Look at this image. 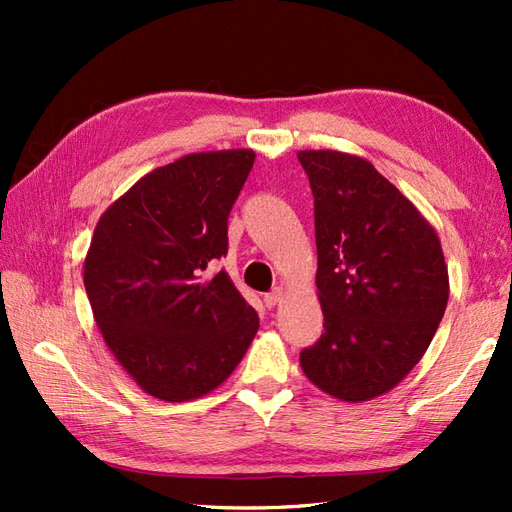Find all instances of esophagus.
<instances>
[{
  "label": "esophagus",
  "mask_w": 512,
  "mask_h": 512,
  "mask_svg": "<svg viewBox=\"0 0 512 512\" xmlns=\"http://www.w3.org/2000/svg\"><path fill=\"white\" fill-rule=\"evenodd\" d=\"M284 295H286V288L284 286H279V288H275L273 292H268V295H266V306L268 308H275V306H279V303H281V299H284Z\"/></svg>",
  "instance_id": "esophagus-1"
}]
</instances>
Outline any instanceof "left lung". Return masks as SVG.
I'll return each mask as SVG.
<instances>
[{
    "instance_id": "1",
    "label": "left lung",
    "mask_w": 512,
    "mask_h": 512,
    "mask_svg": "<svg viewBox=\"0 0 512 512\" xmlns=\"http://www.w3.org/2000/svg\"><path fill=\"white\" fill-rule=\"evenodd\" d=\"M297 158L314 195L325 328L299 363L332 398L372 400L420 363L447 310L440 237L369 160L334 149Z\"/></svg>"
}]
</instances>
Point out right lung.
I'll use <instances>...</instances> for the list:
<instances>
[{
  "mask_svg": "<svg viewBox=\"0 0 512 512\" xmlns=\"http://www.w3.org/2000/svg\"><path fill=\"white\" fill-rule=\"evenodd\" d=\"M253 149L187 154L145 173L94 228L83 262L94 321L134 383L187 402L220 387L259 330L257 312L220 270L226 222Z\"/></svg>",
  "mask_w": 512,
  "mask_h": 512,
  "instance_id": "obj_1",
  "label": "right lung"
}]
</instances>
